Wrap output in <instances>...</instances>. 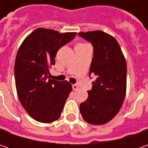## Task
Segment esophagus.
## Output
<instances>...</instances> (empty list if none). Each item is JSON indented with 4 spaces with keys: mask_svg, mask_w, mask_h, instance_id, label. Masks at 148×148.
<instances>
[{
    "mask_svg": "<svg viewBox=\"0 0 148 148\" xmlns=\"http://www.w3.org/2000/svg\"><path fill=\"white\" fill-rule=\"evenodd\" d=\"M72 89H73V90H78V86L76 84L72 85Z\"/></svg>",
    "mask_w": 148,
    "mask_h": 148,
    "instance_id": "esophagus-1",
    "label": "esophagus"
}]
</instances>
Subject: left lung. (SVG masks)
<instances>
[{
	"instance_id": "8db88e82",
	"label": "left lung",
	"mask_w": 148,
	"mask_h": 148,
	"mask_svg": "<svg viewBox=\"0 0 148 148\" xmlns=\"http://www.w3.org/2000/svg\"><path fill=\"white\" fill-rule=\"evenodd\" d=\"M93 46L89 76L96 80L88 90V98L80 105L82 116L94 125L105 124L116 115L126 94L127 64L120 46L111 35L100 30L79 33Z\"/></svg>"
}]
</instances>
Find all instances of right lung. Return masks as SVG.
<instances>
[{"label":"right lung","mask_w":148,"mask_h":148,"mask_svg":"<svg viewBox=\"0 0 148 148\" xmlns=\"http://www.w3.org/2000/svg\"><path fill=\"white\" fill-rule=\"evenodd\" d=\"M77 33L60 34L38 28L20 45L14 62V80L18 97L27 113L36 121L52 123L58 119L72 90L68 82L49 79V67L62 46Z\"/></svg>","instance_id":"1"}]
</instances>
